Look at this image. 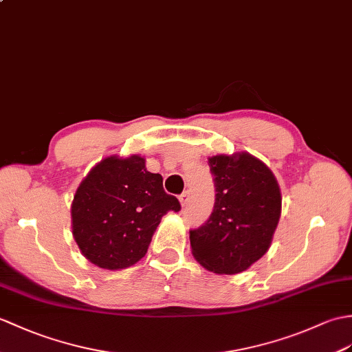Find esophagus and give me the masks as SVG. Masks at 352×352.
Masks as SVG:
<instances>
[{"label": "esophagus", "instance_id": "esophagus-1", "mask_svg": "<svg viewBox=\"0 0 352 352\" xmlns=\"http://www.w3.org/2000/svg\"><path fill=\"white\" fill-rule=\"evenodd\" d=\"M190 202V192L186 190L182 195H179V204H182V207H187V204Z\"/></svg>", "mask_w": 352, "mask_h": 352}]
</instances>
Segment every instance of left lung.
I'll use <instances>...</instances> for the list:
<instances>
[{
  "instance_id": "left-lung-1",
  "label": "left lung",
  "mask_w": 352,
  "mask_h": 352,
  "mask_svg": "<svg viewBox=\"0 0 352 352\" xmlns=\"http://www.w3.org/2000/svg\"><path fill=\"white\" fill-rule=\"evenodd\" d=\"M214 175L213 213L190 231L192 255L208 272L236 274L272 246L282 213L277 179L263 160L241 151L208 157Z\"/></svg>"
}]
</instances>
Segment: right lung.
Here are the masks:
<instances>
[{"label":"right lung","instance_id":"add662e5","mask_svg":"<svg viewBox=\"0 0 352 352\" xmlns=\"http://www.w3.org/2000/svg\"><path fill=\"white\" fill-rule=\"evenodd\" d=\"M179 202L163 190V178L145 157L118 154L91 168L73 196L72 234L80 253L104 270H122L145 256L151 236Z\"/></svg>","mask_w":352,"mask_h":352}]
</instances>
